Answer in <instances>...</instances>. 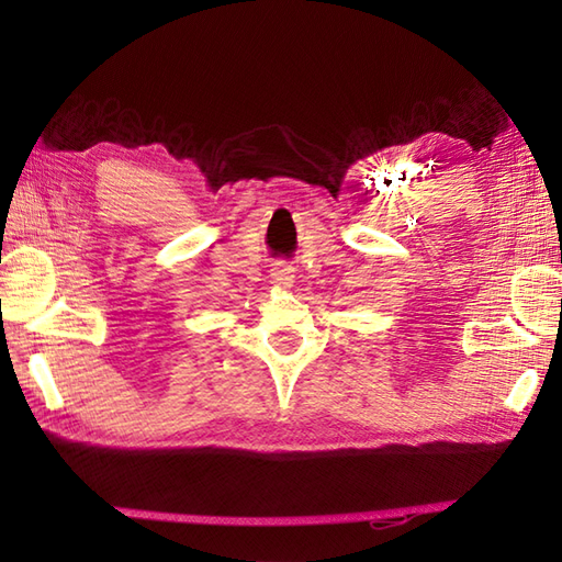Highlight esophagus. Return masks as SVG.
I'll use <instances>...</instances> for the list:
<instances>
[{
    "label": "esophagus",
    "mask_w": 562,
    "mask_h": 562,
    "mask_svg": "<svg viewBox=\"0 0 562 562\" xmlns=\"http://www.w3.org/2000/svg\"><path fill=\"white\" fill-rule=\"evenodd\" d=\"M269 279L277 288H291L295 281V269L285 262H277L274 267H271Z\"/></svg>",
    "instance_id": "esophagus-1"
}]
</instances>
